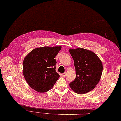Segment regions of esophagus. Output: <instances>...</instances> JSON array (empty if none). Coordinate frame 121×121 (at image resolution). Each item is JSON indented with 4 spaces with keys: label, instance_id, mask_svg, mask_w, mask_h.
Listing matches in <instances>:
<instances>
[{
    "label": "esophagus",
    "instance_id": "esophagus-1",
    "mask_svg": "<svg viewBox=\"0 0 121 121\" xmlns=\"http://www.w3.org/2000/svg\"><path fill=\"white\" fill-rule=\"evenodd\" d=\"M66 74H67V73H66V72H65L63 73L62 74V75L63 77H65V76L66 75Z\"/></svg>",
    "mask_w": 121,
    "mask_h": 121
}]
</instances>
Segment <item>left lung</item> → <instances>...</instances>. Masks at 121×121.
I'll use <instances>...</instances> for the list:
<instances>
[{
    "mask_svg": "<svg viewBox=\"0 0 121 121\" xmlns=\"http://www.w3.org/2000/svg\"><path fill=\"white\" fill-rule=\"evenodd\" d=\"M74 60L76 76L69 84L77 94H83L93 90L99 82L103 65L100 59L93 51L82 48L69 49Z\"/></svg>",
    "mask_w": 121,
    "mask_h": 121,
    "instance_id": "obj_1",
    "label": "left lung"
}]
</instances>
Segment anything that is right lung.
Segmentation results:
<instances>
[{
  "instance_id": "1",
  "label": "right lung",
  "mask_w": 121,
  "mask_h": 121,
  "mask_svg": "<svg viewBox=\"0 0 121 121\" xmlns=\"http://www.w3.org/2000/svg\"><path fill=\"white\" fill-rule=\"evenodd\" d=\"M61 46L36 48L28 53L23 61V75L30 87L39 93L53 88L59 74L56 71L55 57Z\"/></svg>"
}]
</instances>
